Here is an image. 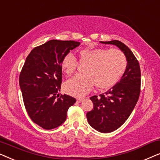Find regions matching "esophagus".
Listing matches in <instances>:
<instances>
[{"instance_id": "34e87169", "label": "esophagus", "mask_w": 160, "mask_h": 160, "mask_svg": "<svg viewBox=\"0 0 160 160\" xmlns=\"http://www.w3.org/2000/svg\"><path fill=\"white\" fill-rule=\"evenodd\" d=\"M84 100V98H77V102H82Z\"/></svg>"}]
</instances>
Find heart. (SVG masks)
<instances>
[{"instance_id": "obj_1", "label": "heart", "mask_w": 160, "mask_h": 160, "mask_svg": "<svg viewBox=\"0 0 160 160\" xmlns=\"http://www.w3.org/2000/svg\"><path fill=\"white\" fill-rule=\"evenodd\" d=\"M81 65H86L83 76H75L64 85L65 92L75 97L89 93L95 85L100 90L111 89L121 79L128 66V60L123 52L116 49H82L78 52ZM78 62L73 54H68L61 61V68L67 76L76 71Z\"/></svg>"}]
</instances>
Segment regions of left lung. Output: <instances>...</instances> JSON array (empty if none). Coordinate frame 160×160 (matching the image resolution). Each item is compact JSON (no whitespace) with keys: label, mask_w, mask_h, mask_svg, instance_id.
<instances>
[{"label":"left lung","mask_w":160,"mask_h":160,"mask_svg":"<svg viewBox=\"0 0 160 160\" xmlns=\"http://www.w3.org/2000/svg\"><path fill=\"white\" fill-rule=\"evenodd\" d=\"M116 45L125 54L128 66L121 80L99 96L90 98L93 109L87 113L92 128L100 132H113L123 124L134 109L141 92V69L132 51L121 41H100Z\"/></svg>","instance_id":"1"}]
</instances>
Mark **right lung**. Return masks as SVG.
<instances>
[{"label": "right lung", "instance_id": "1", "mask_svg": "<svg viewBox=\"0 0 160 160\" xmlns=\"http://www.w3.org/2000/svg\"><path fill=\"white\" fill-rule=\"evenodd\" d=\"M79 44L74 41L50 40L35 47L22 68L19 80L26 111L32 121L45 130L61 125L76 101L58 92L62 83L61 61Z\"/></svg>", "mask_w": 160, "mask_h": 160}]
</instances>
